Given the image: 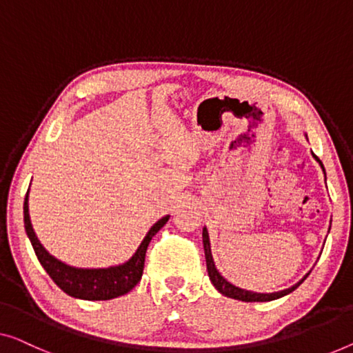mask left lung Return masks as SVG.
<instances>
[{"mask_svg": "<svg viewBox=\"0 0 353 353\" xmlns=\"http://www.w3.org/2000/svg\"><path fill=\"white\" fill-rule=\"evenodd\" d=\"M314 157H315L316 161H319V164L321 165V168H323V172H325V167H323V164H321V161L315 154H314ZM202 240H203V250H205V261H207L208 277H210L213 287L216 288L221 294L228 296V298L245 301V303H264V301H274V299H279V298H282V296L291 293V291H294L296 288L299 287L301 283L304 282L305 279H307V275H309V274L304 275V279L299 280V282L296 283V285H293V287H291V288L277 291V293H254V291L242 290V288H239V287H234L232 283H229L228 280L224 279L223 275L218 272L216 268H214L213 256H212V250H210V240H208L207 228H203V231H202Z\"/></svg>", "mask_w": 353, "mask_h": 353, "instance_id": "1", "label": "left lung"}]
</instances>
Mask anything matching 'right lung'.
I'll return each instance as SVG.
<instances>
[{"label":"right lung","instance_id":"1","mask_svg":"<svg viewBox=\"0 0 353 353\" xmlns=\"http://www.w3.org/2000/svg\"><path fill=\"white\" fill-rule=\"evenodd\" d=\"M168 218H170L168 214L164 218H161L159 221L148 231L146 237L143 239L139 250H137L134 256H132L127 263L106 269H79L59 261L57 258H54L52 254L41 245L37 234L33 231L32 221H30L28 192L27 196H25L23 202L25 231H27V236L33 245V250L34 253H37L41 265H43L46 272L49 274V277L54 280L55 285H57L60 290H63L68 296L85 301H108L117 298V296L129 293V291L141 280L148 245H150L151 239L161 231V228L168 221Z\"/></svg>","mask_w":353,"mask_h":353}]
</instances>
